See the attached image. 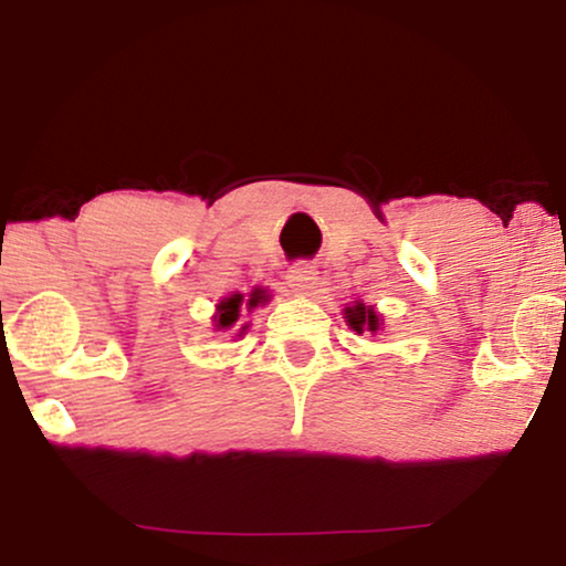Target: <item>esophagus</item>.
<instances>
[{
  "label": "esophagus",
  "mask_w": 566,
  "mask_h": 566,
  "mask_svg": "<svg viewBox=\"0 0 566 566\" xmlns=\"http://www.w3.org/2000/svg\"><path fill=\"white\" fill-rule=\"evenodd\" d=\"M289 285L293 291H312L314 289V283H316V273H314V268L312 265H306V262H298V265H293L291 270H289Z\"/></svg>",
  "instance_id": "esophagus-1"
}]
</instances>
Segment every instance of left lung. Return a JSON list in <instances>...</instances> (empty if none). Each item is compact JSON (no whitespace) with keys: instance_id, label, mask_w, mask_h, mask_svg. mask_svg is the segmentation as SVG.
Segmentation results:
<instances>
[{"instance_id":"1","label":"left lung","mask_w":566,"mask_h":566,"mask_svg":"<svg viewBox=\"0 0 566 566\" xmlns=\"http://www.w3.org/2000/svg\"><path fill=\"white\" fill-rule=\"evenodd\" d=\"M345 314H347V322H350V327H353L355 332H358V335H360L363 329L376 332L378 324H381V322H378V316H376L374 308H366L363 304L347 308Z\"/></svg>"}]
</instances>
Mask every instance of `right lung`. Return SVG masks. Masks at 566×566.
Wrapping results in <instances>:
<instances>
[{
	"instance_id": "1",
	"label": "right lung",
	"mask_w": 566,
	"mask_h": 566,
	"mask_svg": "<svg viewBox=\"0 0 566 566\" xmlns=\"http://www.w3.org/2000/svg\"><path fill=\"white\" fill-rule=\"evenodd\" d=\"M242 301H244L242 293H237V296L221 301V304H219V316H216V327H219V329L231 327V324H234V322L239 319V308H242ZM247 304H250V308L258 306V304H260L258 293H254V296H252L250 301H247ZM242 329H244V327H242Z\"/></svg>"
}]
</instances>
